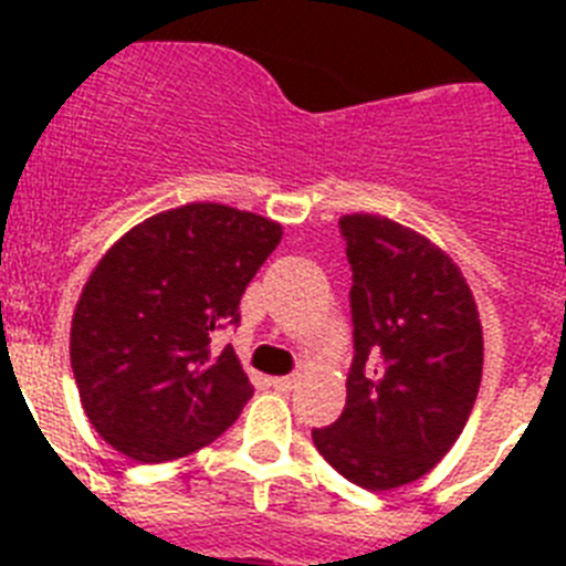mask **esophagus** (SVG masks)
Instances as JSON below:
<instances>
[{
  "mask_svg": "<svg viewBox=\"0 0 566 566\" xmlns=\"http://www.w3.org/2000/svg\"><path fill=\"white\" fill-rule=\"evenodd\" d=\"M272 385L277 388V391H292L294 385H297V377H294V374L292 377H274Z\"/></svg>",
  "mask_w": 566,
  "mask_h": 566,
  "instance_id": "esophagus-1",
  "label": "esophagus"
}]
</instances>
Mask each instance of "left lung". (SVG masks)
Wrapping results in <instances>:
<instances>
[{"label": "left lung", "instance_id": "obj_1", "mask_svg": "<svg viewBox=\"0 0 566 566\" xmlns=\"http://www.w3.org/2000/svg\"><path fill=\"white\" fill-rule=\"evenodd\" d=\"M352 263L354 363L345 408L312 431L339 476L394 490L431 473L468 424L484 339L468 280L437 243L382 218H339Z\"/></svg>", "mask_w": 566, "mask_h": 566}]
</instances>
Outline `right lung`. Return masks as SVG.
I'll return each mask as SVG.
<instances>
[{"label":"right lung","mask_w":566,"mask_h":566,"mask_svg":"<svg viewBox=\"0 0 566 566\" xmlns=\"http://www.w3.org/2000/svg\"><path fill=\"white\" fill-rule=\"evenodd\" d=\"M283 227L227 203H187L129 229L87 277L70 326V365L98 437L135 462L214 442L254 394L232 345L240 297Z\"/></svg>","instance_id":"1"}]
</instances>
